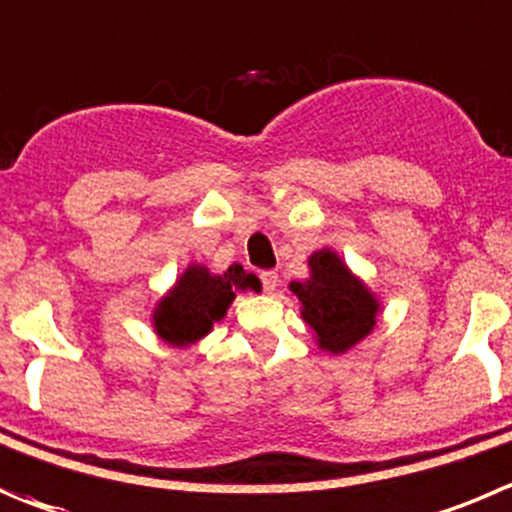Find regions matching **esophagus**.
<instances>
[{
    "label": "esophagus",
    "mask_w": 512,
    "mask_h": 512,
    "mask_svg": "<svg viewBox=\"0 0 512 512\" xmlns=\"http://www.w3.org/2000/svg\"><path fill=\"white\" fill-rule=\"evenodd\" d=\"M261 284H264V291L274 294L276 286H279V274L276 271H261Z\"/></svg>",
    "instance_id": "obj_1"
}]
</instances>
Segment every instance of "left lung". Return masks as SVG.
Instances as JSON below:
<instances>
[{
	"instance_id": "left-lung-1",
	"label": "left lung",
	"mask_w": 512,
	"mask_h": 512,
	"mask_svg": "<svg viewBox=\"0 0 512 512\" xmlns=\"http://www.w3.org/2000/svg\"><path fill=\"white\" fill-rule=\"evenodd\" d=\"M309 266V279L291 284V291L304 306L301 314L319 337L321 349L347 352L372 332L377 301L329 248L316 251Z\"/></svg>"
}]
</instances>
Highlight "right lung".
I'll return each instance as SVG.
<instances>
[{
    "label": "right lung",
    "instance_id": "1",
    "mask_svg": "<svg viewBox=\"0 0 512 512\" xmlns=\"http://www.w3.org/2000/svg\"><path fill=\"white\" fill-rule=\"evenodd\" d=\"M256 276L243 266H231L226 274L213 276L203 266H191L180 276L175 289L155 309V329L175 347H186L211 332L213 321L223 319L236 289H256Z\"/></svg>",
    "mask_w": 512,
    "mask_h": 512
}]
</instances>
